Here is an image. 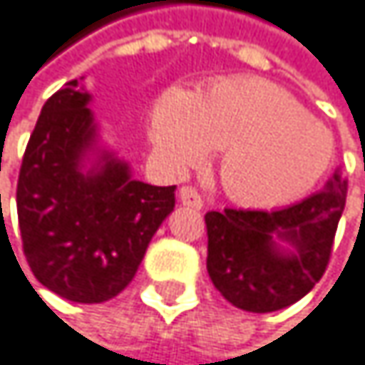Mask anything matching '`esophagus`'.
<instances>
[{
    "mask_svg": "<svg viewBox=\"0 0 365 365\" xmlns=\"http://www.w3.org/2000/svg\"><path fill=\"white\" fill-rule=\"evenodd\" d=\"M179 201H181V205H186V207L203 210V199H201V195H199L195 188H190V186H184V188L179 190Z\"/></svg>",
    "mask_w": 365,
    "mask_h": 365,
    "instance_id": "obj_1",
    "label": "esophagus"
}]
</instances>
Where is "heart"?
Returning a JSON list of instances; mask_svg holds the SVG:
<instances>
[{"label":"heart","mask_w":365,"mask_h":365,"mask_svg":"<svg viewBox=\"0 0 365 365\" xmlns=\"http://www.w3.org/2000/svg\"><path fill=\"white\" fill-rule=\"evenodd\" d=\"M149 143L170 173H184L222 149L225 192L255 207L306 195L334 158L331 132L263 78H225L199 96L164 89L149 115Z\"/></svg>","instance_id":"obj_1"}]
</instances>
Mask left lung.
<instances>
[{"instance_id":"left-lung-1","label":"left lung","mask_w":365,"mask_h":365,"mask_svg":"<svg viewBox=\"0 0 365 365\" xmlns=\"http://www.w3.org/2000/svg\"><path fill=\"white\" fill-rule=\"evenodd\" d=\"M346 203L336 170L323 190L274 210L207 212V274L227 302L246 312H276L312 291L329 263Z\"/></svg>"}]
</instances>
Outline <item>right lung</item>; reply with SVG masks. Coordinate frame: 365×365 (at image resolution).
Masks as SVG:
<instances>
[{"instance_id": "add662e5", "label": "right lung", "mask_w": 365, "mask_h": 365, "mask_svg": "<svg viewBox=\"0 0 365 365\" xmlns=\"http://www.w3.org/2000/svg\"><path fill=\"white\" fill-rule=\"evenodd\" d=\"M83 78L42 106L16 186L25 259L48 291L102 304L134 278L145 250L175 207V186L134 179L106 143Z\"/></svg>"}]
</instances>
